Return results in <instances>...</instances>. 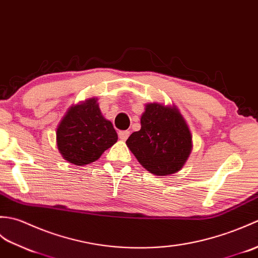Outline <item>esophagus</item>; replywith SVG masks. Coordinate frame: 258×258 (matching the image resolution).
Wrapping results in <instances>:
<instances>
[{
  "instance_id": "1",
  "label": "esophagus",
  "mask_w": 258,
  "mask_h": 258,
  "mask_svg": "<svg viewBox=\"0 0 258 258\" xmlns=\"http://www.w3.org/2000/svg\"><path fill=\"white\" fill-rule=\"evenodd\" d=\"M118 135H119L120 139H121L122 141H125L128 139V137L130 136V131L129 130H121V131H119Z\"/></svg>"
}]
</instances>
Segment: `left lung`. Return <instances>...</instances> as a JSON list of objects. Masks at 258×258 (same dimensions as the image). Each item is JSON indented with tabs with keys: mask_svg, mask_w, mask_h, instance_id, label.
<instances>
[{
	"mask_svg": "<svg viewBox=\"0 0 258 258\" xmlns=\"http://www.w3.org/2000/svg\"><path fill=\"white\" fill-rule=\"evenodd\" d=\"M141 129L125 144L149 172L169 175L179 171L191 153L190 130L176 108L148 104L141 116Z\"/></svg>",
	"mask_w": 258,
	"mask_h": 258,
	"instance_id": "1",
	"label": "left lung"
}]
</instances>
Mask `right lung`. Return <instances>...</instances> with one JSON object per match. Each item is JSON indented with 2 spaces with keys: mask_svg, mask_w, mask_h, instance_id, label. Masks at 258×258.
Returning a JSON list of instances; mask_svg holds the SVG:
<instances>
[{
  "mask_svg": "<svg viewBox=\"0 0 258 258\" xmlns=\"http://www.w3.org/2000/svg\"><path fill=\"white\" fill-rule=\"evenodd\" d=\"M56 135L62 157L76 165L96 161L118 140L112 123L101 116L95 98L72 107L60 121Z\"/></svg>",
  "mask_w": 258,
  "mask_h": 258,
  "instance_id": "1",
  "label": "right lung"
}]
</instances>
